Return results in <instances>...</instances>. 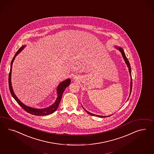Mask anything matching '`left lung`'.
I'll list each match as a JSON object with an SVG mask.
<instances>
[{"instance_id": "1", "label": "left lung", "mask_w": 154, "mask_h": 154, "mask_svg": "<svg viewBox=\"0 0 154 154\" xmlns=\"http://www.w3.org/2000/svg\"><path fill=\"white\" fill-rule=\"evenodd\" d=\"M116 48L118 49V50H119V51H121V53H122V56H123V58L124 60H125V62L126 64H127V66L128 68L129 74H130V75H131V88H130V93H129V96L131 95V91H132V76H131V75H131V66H130V64H129V61H128V59L127 58V57H126V56H125V53L124 52V51H123V49L122 48H120V47H117V46H116ZM128 99H129V98H128ZM82 108H83V109H84L86 112H88V114H90V115H91V116H98V117H100V118H105V117H106V116H97V115H95V114H92L91 112H88L86 110H85V109L83 108V106H82Z\"/></svg>"}]
</instances>
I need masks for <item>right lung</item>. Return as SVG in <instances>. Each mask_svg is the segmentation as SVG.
I'll use <instances>...</instances> for the list:
<instances>
[{"label": "right lung", "instance_id": "add662e5", "mask_svg": "<svg viewBox=\"0 0 154 154\" xmlns=\"http://www.w3.org/2000/svg\"><path fill=\"white\" fill-rule=\"evenodd\" d=\"M25 45L21 46V48L17 51V53L14 55L13 58L12 60V62H11V69H10V72H9V73L8 79L9 88V90L11 92V94L13 97V98L17 101V103L19 104L21 107L25 110L26 112H29L31 114L35 115V116H44L50 115L51 114L53 113L54 112H55L57 110V109L58 108L59 105V103L60 102V100L62 99L63 93V92L65 90L66 88H67L70 85L71 79H66V80L60 82V83L58 87H57V95H58V97H57V100L55 101L54 104L51 105L50 106H49L48 108H45L36 109L29 107V106H28L25 104H23L21 101L17 98V96L14 94V91L13 90L12 86V83H11V73H12L13 63L14 59H15L17 55L19 54L21 51L25 48Z\"/></svg>", "mask_w": 154, "mask_h": 154}]
</instances>
